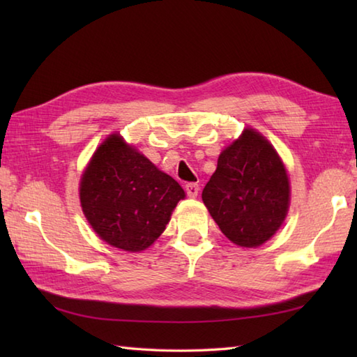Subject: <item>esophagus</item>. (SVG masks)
Listing matches in <instances>:
<instances>
[{
  "label": "esophagus",
  "instance_id": "esophagus-1",
  "mask_svg": "<svg viewBox=\"0 0 357 357\" xmlns=\"http://www.w3.org/2000/svg\"><path fill=\"white\" fill-rule=\"evenodd\" d=\"M185 193H187L188 198H196V196H198V193H199V185L195 184V183L187 184L185 185Z\"/></svg>",
  "mask_w": 357,
  "mask_h": 357
}]
</instances>
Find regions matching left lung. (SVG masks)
Listing matches in <instances>:
<instances>
[{
    "mask_svg": "<svg viewBox=\"0 0 357 357\" xmlns=\"http://www.w3.org/2000/svg\"><path fill=\"white\" fill-rule=\"evenodd\" d=\"M202 201L233 244L261 245L287 216L290 185L285 167L270 142L247 128L219 155Z\"/></svg>",
    "mask_w": 357,
    "mask_h": 357,
    "instance_id": "obj_1",
    "label": "left lung"
}]
</instances>
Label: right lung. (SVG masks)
<instances>
[{
  "instance_id": "obj_1",
  "label": "right lung",
  "mask_w": 357,
  "mask_h": 357,
  "mask_svg": "<svg viewBox=\"0 0 357 357\" xmlns=\"http://www.w3.org/2000/svg\"><path fill=\"white\" fill-rule=\"evenodd\" d=\"M184 196L176 181L119 135H112L95 151L79 187L82 211L92 229L126 252L153 244Z\"/></svg>"
}]
</instances>
